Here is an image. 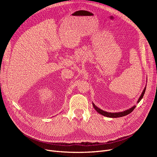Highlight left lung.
<instances>
[{
	"instance_id": "obj_1",
	"label": "left lung",
	"mask_w": 157,
	"mask_h": 157,
	"mask_svg": "<svg viewBox=\"0 0 157 157\" xmlns=\"http://www.w3.org/2000/svg\"><path fill=\"white\" fill-rule=\"evenodd\" d=\"M145 90H146V86L144 88L143 92H142L141 96L140 97V98L138 99V100H137V103H139L141 100V99L143 98L144 96V94L145 92ZM93 104V107L94 108L96 109V110L97 111V112L99 114H101V115L105 116V117H110V118H117V117H124V116H126L127 115H128V114H130V113H132L133 111V110L136 108V106H133L132 107L130 108L129 109H127V110L126 111H122V112H118V113H109V112H107V111H103L101 110V109H99V107H98L97 106L95 105V104L94 103H92Z\"/></svg>"
}]
</instances>
